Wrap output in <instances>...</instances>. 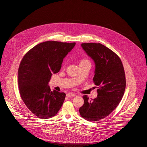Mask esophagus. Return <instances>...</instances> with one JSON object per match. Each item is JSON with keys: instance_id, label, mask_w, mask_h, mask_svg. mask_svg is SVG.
Instances as JSON below:
<instances>
[{"instance_id": "34e87169", "label": "esophagus", "mask_w": 147, "mask_h": 147, "mask_svg": "<svg viewBox=\"0 0 147 147\" xmlns=\"http://www.w3.org/2000/svg\"><path fill=\"white\" fill-rule=\"evenodd\" d=\"M75 94H73V93H68L67 94V96L68 97H72V96H74Z\"/></svg>"}]
</instances>
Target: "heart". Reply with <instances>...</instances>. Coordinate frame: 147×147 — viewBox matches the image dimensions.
Instances as JSON below:
<instances>
[{
	"instance_id": "1",
	"label": "heart",
	"mask_w": 147,
	"mask_h": 147,
	"mask_svg": "<svg viewBox=\"0 0 147 147\" xmlns=\"http://www.w3.org/2000/svg\"><path fill=\"white\" fill-rule=\"evenodd\" d=\"M87 62H89L88 59H83L80 61V64H82V63H87Z\"/></svg>"
}]
</instances>
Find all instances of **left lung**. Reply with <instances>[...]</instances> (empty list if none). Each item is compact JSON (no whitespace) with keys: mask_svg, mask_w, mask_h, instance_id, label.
<instances>
[{"mask_svg":"<svg viewBox=\"0 0 147 147\" xmlns=\"http://www.w3.org/2000/svg\"><path fill=\"white\" fill-rule=\"evenodd\" d=\"M81 46L95 64L93 80L97 86L98 96L89 101L84 95L79 112L85 120L98 121L108 116L121 101L126 88L125 70L118 55L105 46L96 43Z\"/></svg>","mask_w":147,"mask_h":147,"instance_id":"8db88e82","label":"left lung"}]
</instances>
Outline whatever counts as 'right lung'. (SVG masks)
<instances>
[{
  "instance_id": "1",
  "label": "right lung",
  "mask_w": 147,
  "mask_h": 147,
  "mask_svg": "<svg viewBox=\"0 0 147 147\" xmlns=\"http://www.w3.org/2000/svg\"><path fill=\"white\" fill-rule=\"evenodd\" d=\"M76 43L47 41L36 45L22 58L18 69L20 96L27 107L40 119L57 114L65 94L51 90L52 74L59 72L64 58Z\"/></svg>"
}]
</instances>
